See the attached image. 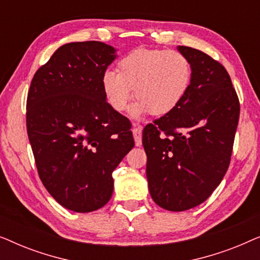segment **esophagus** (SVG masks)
I'll return each instance as SVG.
<instances>
[{"instance_id":"1","label":"esophagus","mask_w":260,"mask_h":260,"mask_svg":"<svg viewBox=\"0 0 260 260\" xmlns=\"http://www.w3.org/2000/svg\"><path fill=\"white\" fill-rule=\"evenodd\" d=\"M134 138H135V144L137 147H141L142 145V126H135L133 129Z\"/></svg>"}]
</instances>
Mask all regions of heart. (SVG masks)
<instances>
[{"instance_id": "b5f03b06", "label": "heart", "mask_w": 260, "mask_h": 260, "mask_svg": "<svg viewBox=\"0 0 260 260\" xmlns=\"http://www.w3.org/2000/svg\"><path fill=\"white\" fill-rule=\"evenodd\" d=\"M191 77V65L182 53L137 48L117 62V73L105 71L101 83L106 102L116 111H125L134 90L138 102L131 111L133 116L150 112L159 117L180 105L189 90Z\"/></svg>"}]
</instances>
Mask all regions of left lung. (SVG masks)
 Here are the masks:
<instances>
[{
  "mask_svg": "<svg viewBox=\"0 0 260 260\" xmlns=\"http://www.w3.org/2000/svg\"><path fill=\"white\" fill-rule=\"evenodd\" d=\"M193 71L180 105L143 130L149 191L159 207L187 211L207 200L229 169L240 104L219 61L180 46Z\"/></svg>",
  "mask_w": 260,
  "mask_h": 260,
  "instance_id": "8db88e82",
  "label": "left lung"
}]
</instances>
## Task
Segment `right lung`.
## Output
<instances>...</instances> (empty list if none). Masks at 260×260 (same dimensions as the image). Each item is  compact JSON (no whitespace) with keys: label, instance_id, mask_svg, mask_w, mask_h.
<instances>
[{"label":"right lung","instance_id":"obj_1","mask_svg":"<svg viewBox=\"0 0 260 260\" xmlns=\"http://www.w3.org/2000/svg\"><path fill=\"white\" fill-rule=\"evenodd\" d=\"M115 58L104 42L66 44L35 72L28 91L27 133L39 176L60 205L78 213L108 204L113 170L135 145L129 119L102 90Z\"/></svg>","mask_w":260,"mask_h":260}]
</instances>
